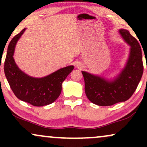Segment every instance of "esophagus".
<instances>
[{"label":"esophagus","instance_id":"obj_1","mask_svg":"<svg viewBox=\"0 0 147 147\" xmlns=\"http://www.w3.org/2000/svg\"><path fill=\"white\" fill-rule=\"evenodd\" d=\"M77 66H78V65H77Z\"/></svg>","mask_w":147,"mask_h":147}]
</instances>
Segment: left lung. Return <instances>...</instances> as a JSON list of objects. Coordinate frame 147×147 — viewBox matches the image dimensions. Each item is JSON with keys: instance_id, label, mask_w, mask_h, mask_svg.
<instances>
[{"instance_id": "1", "label": "left lung", "mask_w": 147, "mask_h": 147, "mask_svg": "<svg viewBox=\"0 0 147 147\" xmlns=\"http://www.w3.org/2000/svg\"><path fill=\"white\" fill-rule=\"evenodd\" d=\"M121 35L131 45L130 57L125 68L114 82L82 71L85 92L89 100L97 105L112 106L128 100L137 88L143 74L142 55L138 41L126 30H119Z\"/></svg>"}]
</instances>
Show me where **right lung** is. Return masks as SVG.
Wrapping results in <instances>:
<instances>
[{
	"label": "right lung",
	"instance_id": "add662e5",
	"mask_svg": "<svg viewBox=\"0 0 147 147\" xmlns=\"http://www.w3.org/2000/svg\"><path fill=\"white\" fill-rule=\"evenodd\" d=\"M25 30L16 34L8 45L4 63L5 77L17 98L35 106L48 105L60 95L62 83L73 70L74 66L69 65L61 68L43 78H34L25 75L19 70L13 58L15 45Z\"/></svg>",
	"mask_w": 147,
	"mask_h": 147
}]
</instances>
